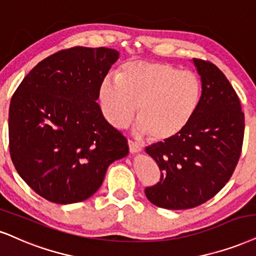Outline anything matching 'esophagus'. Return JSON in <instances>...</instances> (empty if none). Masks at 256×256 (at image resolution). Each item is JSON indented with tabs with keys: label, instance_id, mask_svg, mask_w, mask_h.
Here are the masks:
<instances>
[{
	"label": "esophagus",
	"instance_id": "1",
	"mask_svg": "<svg viewBox=\"0 0 256 256\" xmlns=\"http://www.w3.org/2000/svg\"><path fill=\"white\" fill-rule=\"evenodd\" d=\"M128 144H129V152H130V153H138V152H141V150H142V146L136 144V142H133V141L129 140Z\"/></svg>",
	"mask_w": 256,
	"mask_h": 256
}]
</instances>
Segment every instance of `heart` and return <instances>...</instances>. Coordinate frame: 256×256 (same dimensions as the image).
<instances>
[{"label": "heart", "instance_id": "obj_1", "mask_svg": "<svg viewBox=\"0 0 256 256\" xmlns=\"http://www.w3.org/2000/svg\"><path fill=\"white\" fill-rule=\"evenodd\" d=\"M202 83L194 72L167 62L132 60L100 88L102 112L112 127L126 128L138 114V134L166 141L184 129L200 106Z\"/></svg>", "mask_w": 256, "mask_h": 256}]
</instances>
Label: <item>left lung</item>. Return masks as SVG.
<instances>
[{
  "label": "left lung",
  "mask_w": 256,
  "mask_h": 256,
  "mask_svg": "<svg viewBox=\"0 0 256 256\" xmlns=\"http://www.w3.org/2000/svg\"><path fill=\"white\" fill-rule=\"evenodd\" d=\"M202 80L200 106L176 136L146 147L160 180L144 188L150 203L170 210L192 209L216 196L241 156L244 114L238 94L211 62L194 59Z\"/></svg>",
  "instance_id": "obj_1"
}]
</instances>
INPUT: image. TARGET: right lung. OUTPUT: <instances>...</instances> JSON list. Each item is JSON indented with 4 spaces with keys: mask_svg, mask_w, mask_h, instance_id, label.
Listing matches in <instances>:
<instances>
[{
    "mask_svg": "<svg viewBox=\"0 0 256 256\" xmlns=\"http://www.w3.org/2000/svg\"><path fill=\"white\" fill-rule=\"evenodd\" d=\"M116 50L76 46L41 60L12 94L9 152L32 190L56 204L85 200L106 168L129 152L127 138L104 118L100 88Z\"/></svg>",
    "mask_w": 256,
    "mask_h": 256,
    "instance_id": "add662e5",
    "label": "right lung"
}]
</instances>
